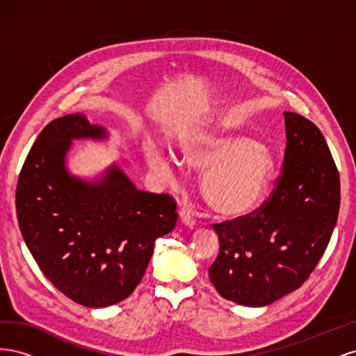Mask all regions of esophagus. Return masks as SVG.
Segmentation results:
<instances>
[{
	"mask_svg": "<svg viewBox=\"0 0 356 356\" xmlns=\"http://www.w3.org/2000/svg\"><path fill=\"white\" fill-rule=\"evenodd\" d=\"M179 220H181V224H184L186 227H188V229H193V227H195V224H196V221L193 220L191 212L187 208L179 209Z\"/></svg>",
	"mask_w": 356,
	"mask_h": 356,
	"instance_id": "1",
	"label": "esophagus"
}]
</instances>
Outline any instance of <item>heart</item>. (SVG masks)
<instances>
[{"mask_svg":"<svg viewBox=\"0 0 356 356\" xmlns=\"http://www.w3.org/2000/svg\"><path fill=\"white\" fill-rule=\"evenodd\" d=\"M178 157L186 166L204 170L202 196L222 218H239L255 209L267 195L275 174L270 148L227 129L193 136L181 145ZM148 163L166 177L175 174L170 161L157 152H148Z\"/></svg>","mask_w":356,"mask_h":356,"instance_id":"heart-1","label":"heart"}]
</instances>
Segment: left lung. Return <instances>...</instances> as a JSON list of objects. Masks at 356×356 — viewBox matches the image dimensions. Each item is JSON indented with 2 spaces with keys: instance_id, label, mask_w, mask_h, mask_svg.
Instances as JSON below:
<instances>
[{
  "instance_id": "obj_1",
  "label": "left lung",
  "mask_w": 356,
  "mask_h": 356,
  "mask_svg": "<svg viewBox=\"0 0 356 356\" xmlns=\"http://www.w3.org/2000/svg\"><path fill=\"white\" fill-rule=\"evenodd\" d=\"M282 175L260 208L213 224L220 239L211 282L225 300L263 307L305 284L324 255L340 209V178L319 129L284 113Z\"/></svg>"
}]
</instances>
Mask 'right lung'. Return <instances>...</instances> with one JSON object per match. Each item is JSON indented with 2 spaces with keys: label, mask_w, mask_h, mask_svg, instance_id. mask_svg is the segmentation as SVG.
Here are the masks:
<instances>
[{
  "label": "right lung",
  "mask_w": 356,
  "mask_h": 356,
  "mask_svg": "<svg viewBox=\"0 0 356 356\" xmlns=\"http://www.w3.org/2000/svg\"><path fill=\"white\" fill-rule=\"evenodd\" d=\"M106 129L77 113L38 135L20 170L16 211L20 232L41 272L86 307H106L134 293L154 242L174 230L177 203L138 190L117 165L93 181L72 175L67 156L75 139L102 141Z\"/></svg>",
  "instance_id": "obj_1"
}]
</instances>
